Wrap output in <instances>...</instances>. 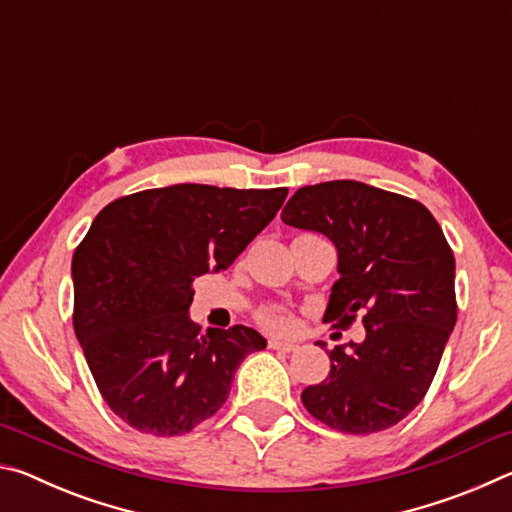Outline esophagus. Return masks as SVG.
Instances as JSON below:
<instances>
[{"mask_svg": "<svg viewBox=\"0 0 512 512\" xmlns=\"http://www.w3.org/2000/svg\"><path fill=\"white\" fill-rule=\"evenodd\" d=\"M268 348L275 350V352H296L298 345H296V343H289V341L271 339V341H268Z\"/></svg>", "mask_w": 512, "mask_h": 512, "instance_id": "34e87169", "label": "esophagus"}]
</instances>
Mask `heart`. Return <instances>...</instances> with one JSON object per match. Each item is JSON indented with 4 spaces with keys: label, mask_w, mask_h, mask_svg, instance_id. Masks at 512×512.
<instances>
[{
    "label": "heart",
    "mask_w": 512,
    "mask_h": 512,
    "mask_svg": "<svg viewBox=\"0 0 512 512\" xmlns=\"http://www.w3.org/2000/svg\"><path fill=\"white\" fill-rule=\"evenodd\" d=\"M259 320H262L268 329H275V332H287V329H291V325H293L291 314L282 307H271V309L262 311Z\"/></svg>",
    "instance_id": "b5f03b06"
}]
</instances>
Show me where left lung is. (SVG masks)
Returning a JSON list of instances; mask_svg holds the SVG:
<instances>
[{
  "mask_svg": "<svg viewBox=\"0 0 512 512\" xmlns=\"http://www.w3.org/2000/svg\"><path fill=\"white\" fill-rule=\"evenodd\" d=\"M282 221L325 235L341 277L325 320L366 339L327 350L329 375L302 404L329 429L368 436L404 420L427 395L456 325L454 253L422 203L357 180L300 187ZM323 348L325 343H318Z\"/></svg>",
  "mask_w": 512,
  "mask_h": 512,
  "instance_id": "8db88e82",
  "label": "left lung"
}]
</instances>
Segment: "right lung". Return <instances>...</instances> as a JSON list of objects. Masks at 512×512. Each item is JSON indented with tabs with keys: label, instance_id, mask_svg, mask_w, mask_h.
<instances>
[{
	"label": "right lung",
	"instance_id": "1",
	"mask_svg": "<svg viewBox=\"0 0 512 512\" xmlns=\"http://www.w3.org/2000/svg\"><path fill=\"white\" fill-rule=\"evenodd\" d=\"M287 187L171 185L108 203L74 250V332L99 393L128 427L180 436L221 409L255 329L187 316L192 282L225 271L280 210Z\"/></svg>",
	"mask_w": 512,
	"mask_h": 512
}]
</instances>
